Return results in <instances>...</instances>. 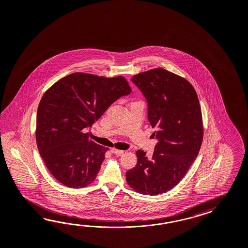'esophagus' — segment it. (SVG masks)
Here are the masks:
<instances>
[{
  "mask_svg": "<svg viewBox=\"0 0 248 248\" xmlns=\"http://www.w3.org/2000/svg\"><path fill=\"white\" fill-rule=\"evenodd\" d=\"M111 152H112L113 154L116 155V156H122V155L124 154V151H119V150H116V149H112Z\"/></svg>",
  "mask_w": 248,
  "mask_h": 248,
  "instance_id": "obj_1",
  "label": "esophagus"
}]
</instances>
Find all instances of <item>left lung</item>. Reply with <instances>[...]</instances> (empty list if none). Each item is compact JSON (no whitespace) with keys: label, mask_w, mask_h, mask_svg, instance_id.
I'll return each mask as SVG.
<instances>
[{"label":"left lung","mask_w":248,"mask_h":248,"mask_svg":"<svg viewBox=\"0 0 248 248\" xmlns=\"http://www.w3.org/2000/svg\"><path fill=\"white\" fill-rule=\"evenodd\" d=\"M131 80L147 100L157 144L149 158L136 151L137 164L127 171L126 181L138 193L157 195L179 183L199 153L203 136L199 99L189 81L162 68Z\"/></svg>","instance_id":"8db88e82"}]
</instances>
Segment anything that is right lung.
Wrapping results in <instances>:
<instances>
[{"label": "right lung", "instance_id": "right-lung-1", "mask_svg": "<svg viewBox=\"0 0 248 248\" xmlns=\"http://www.w3.org/2000/svg\"><path fill=\"white\" fill-rule=\"evenodd\" d=\"M131 91L121 76L76 73L44 94L36 114V144L55 179L71 188L84 187L95 180L108 148L89 139L85 131Z\"/></svg>", "mask_w": 248, "mask_h": 248}]
</instances>
